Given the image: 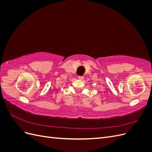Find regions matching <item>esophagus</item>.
<instances>
[{
    "mask_svg": "<svg viewBox=\"0 0 152 152\" xmlns=\"http://www.w3.org/2000/svg\"><path fill=\"white\" fill-rule=\"evenodd\" d=\"M78 79H79V80H82L84 79V76H78Z\"/></svg>",
    "mask_w": 152,
    "mask_h": 152,
    "instance_id": "obj_1",
    "label": "esophagus"
}]
</instances>
